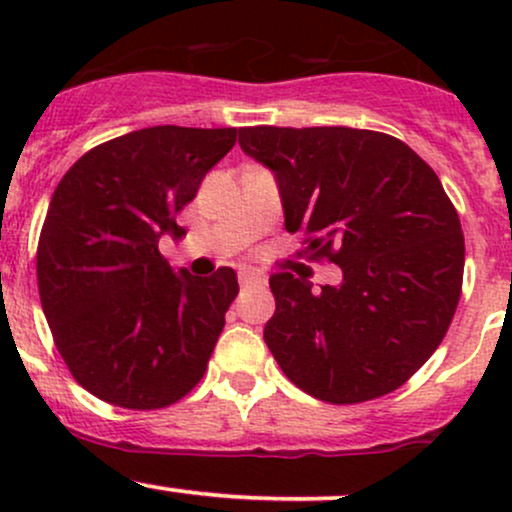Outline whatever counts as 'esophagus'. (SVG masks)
<instances>
[{
    "label": "esophagus",
    "mask_w": 512,
    "mask_h": 512,
    "mask_svg": "<svg viewBox=\"0 0 512 512\" xmlns=\"http://www.w3.org/2000/svg\"><path fill=\"white\" fill-rule=\"evenodd\" d=\"M238 281L240 286H257V284H264L267 281V276L262 272H255V269H243V272L238 274Z\"/></svg>",
    "instance_id": "34e87169"
}]
</instances>
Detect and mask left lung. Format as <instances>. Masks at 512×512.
<instances>
[{
  "label": "left lung",
  "instance_id": "left-lung-1",
  "mask_svg": "<svg viewBox=\"0 0 512 512\" xmlns=\"http://www.w3.org/2000/svg\"><path fill=\"white\" fill-rule=\"evenodd\" d=\"M238 144L272 170L284 226L330 257L339 284L279 272L264 342L293 385L330 404L397 390L448 332L464 272L460 216L407 144L351 127H243Z\"/></svg>",
  "mask_w": 512,
  "mask_h": 512
}]
</instances>
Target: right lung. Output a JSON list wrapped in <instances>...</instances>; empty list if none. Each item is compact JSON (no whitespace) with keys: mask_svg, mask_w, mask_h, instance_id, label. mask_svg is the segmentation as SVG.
I'll use <instances>...</instances> for the list:
<instances>
[{"mask_svg":"<svg viewBox=\"0 0 512 512\" xmlns=\"http://www.w3.org/2000/svg\"><path fill=\"white\" fill-rule=\"evenodd\" d=\"M236 127L156 125L84 154L57 185L38 243V291L57 351L84 390L161 409L202 380L238 276L175 272L158 240L233 149Z\"/></svg>","mask_w":512,"mask_h":512,"instance_id":"right-lung-1","label":"right lung"}]
</instances>
